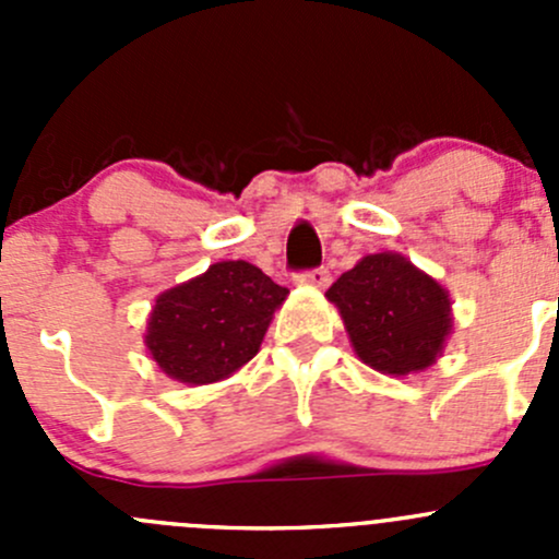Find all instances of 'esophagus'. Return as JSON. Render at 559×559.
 <instances>
[{
  "instance_id": "34e87169",
  "label": "esophagus",
  "mask_w": 559,
  "mask_h": 559,
  "mask_svg": "<svg viewBox=\"0 0 559 559\" xmlns=\"http://www.w3.org/2000/svg\"><path fill=\"white\" fill-rule=\"evenodd\" d=\"M297 281L308 286H326L330 284V270L326 267H316V270H306V273H297Z\"/></svg>"
}]
</instances>
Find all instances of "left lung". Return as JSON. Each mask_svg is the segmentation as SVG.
<instances>
[{"label": "left lung", "mask_w": 559, "mask_h": 559, "mask_svg": "<svg viewBox=\"0 0 559 559\" xmlns=\"http://www.w3.org/2000/svg\"><path fill=\"white\" fill-rule=\"evenodd\" d=\"M365 365L386 376L430 368L452 332L449 292L400 253H368L326 289Z\"/></svg>", "instance_id": "8db88e82"}]
</instances>
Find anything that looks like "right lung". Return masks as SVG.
Segmentation results:
<instances>
[{
    "label": "right lung",
    "instance_id": "1",
    "mask_svg": "<svg viewBox=\"0 0 559 559\" xmlns=\"http://www.w3.org/2000/svg\"><path fill=\"white\" fill-rule=\"evenodd\" d=\"M289 289L253 264L216 262L156 297L145 346L180 384H213L257 357L275 308Z\"/></svg>",
    "mask_w": 559,
    "mask_h": 559
}]
</instances>
